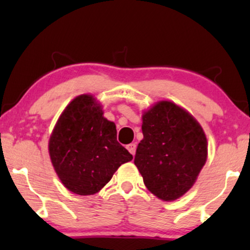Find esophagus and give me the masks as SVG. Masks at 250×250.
Instances as JSON below:
<instances>
[{"label":"esophagus","instance_id":"obj_1","mask_svg":"<svg viewBox=\"0 0 250 250\" xmlns=\"http://www.w3.org/2000/svg\"><path fill=\"white\" fill-rule=\"evenodd\" d=\"M127 149L129 150V153L134 156L135 153H136V145L135 143H130V145L127 146Z\"/></svg>","mask_w":250,"mask_h":250}]
</instances>
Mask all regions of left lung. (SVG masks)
<instances>
[{
    "label": "left lung",
    "mask_w": 250,
    "mask_h": 250,
    "mask_svg": "<svg viewBox=\"0 0 250 250\" xmlns=\"http://www.w3.org/2000/svg\"><path fill=\"white\" fill-rule=\"evenodd\" d=\"M142 133L134 163L146 187L163 201L179 199L207 161L205 131L185 109L160 101L143 114Z\"/></svg>",
    "instance_id": "8db88e82"
}]
</instances>
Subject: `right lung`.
<instances>
[{"label":"right lung","mask_w":250,"mask_h":250,"mask_svg":"<svg viewBox=\"0 0 250 250\" xmlns=\"http://www.w3.org/2000/svg\"><path fill=\"white\" fill-rule=\"evenodd\" d=\"M116 125L103 117L93 95H80L65 107L49 140L57 176L77 195H93L133 155L116 140Z\"/></svg>","instance_id":"obj_1"}]
</instances>
